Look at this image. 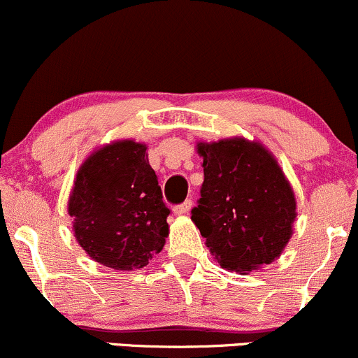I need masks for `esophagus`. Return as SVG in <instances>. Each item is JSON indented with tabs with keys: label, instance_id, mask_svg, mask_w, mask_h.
<instances>
[{
	"label": "esophagus",
	"instance_id": "esophagus-1",
	"mask_svg": "<svg viewBox=\"0 0 358 358\" xmlns=\"http://www.w3.org/2000/svg\"><path fill=\"white\" fill-rule=\"evenodd\" d=\"M190 209H192V201H185L183 204L175 206V208H173V213H175L176 216H183V214H189Z\"/></svg>",
	"mask_w": 358,
	"mask_h": 358
}]
</instances>
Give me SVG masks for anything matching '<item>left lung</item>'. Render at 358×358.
I'll use <instances>...</instances> for the list:
<instances>
[{"instance_id": "8db88e82", "label": "left lung", "mask_w": 358, "mask_h": 358, "mask_svg": "<svg viewBox=\"0 0 358 358\" xmlns=\"http://www.w3.org/2000/svg\"><path fill=\"white\" fill-rule=\"evenodd\" d=\"M204 183L192 221L221 268L247 274L280 259L296 199L273 152L245 137L197 142Z\"/></svg>"}]
</instances>
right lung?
<instances>
[{"label":"right lung","instance_id":"obj_1","mask_svg":"<svg viewBox=\"0 0 358 358\" xmlns=\"http://www.w3.org/2000/svg\"><path fill=\"white\" fill-rule=\"evenodd\" d=\"M145 150L131 138L110 142L90 152L75 176L69 199L75 240L106 268H144L166 243L169 209Z\"/></svg>","mask_w":358,"mask_h":358}]
</instances>
